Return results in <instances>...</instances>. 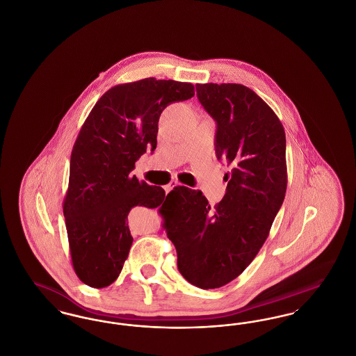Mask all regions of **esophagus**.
<instances>
[{"instance_id":"esophagus-1","label":"esophagus","mask_w":356,"mask_h":356,"mask_svg":"<svg viewBox=\"0 0 356 356\" xmlns=\"http://www.w3.org/2000/svg\"><path fill=\"white\" fill-rule=\"evenodd\" d=\"M180 186V183H177V181H173V183H170V184H168V186H164V189H165V192L168 193V192H170L175 186Z\"/></svg>"}]
</instances>
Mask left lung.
<instances>
[{"instance_id": "obj_1", "label": "left lung", "mask_w": 356, "mask_h": 356, "mask_svg": "<svg viewBox=\"0 0 356 356\" xmlns=\"http://www.w3.org/2000/svg\"><path fill=\"white\" fill-rule=\"evenodd\" d=\"M216 121L215 151L231 170L227 192L211 207L202 191L175 186L159 209L177 252V268L203 289L228 284L270 235L287 189L286 134L279 118L241 84H196Z\"/></svg>"}]
</instances>
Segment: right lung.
I'll list each match as a JSON object with an SVG mask.
<instances>
[{"label":"right lung","instance_id":"obj_1","mask_svg":"<svg viewBox=\"0 0 356 356\" xmlns=\"http://www.w3.org/2000/svg\"><path fill=\"white\" fill-rule=\"evenodd\" d=\"M193 96L191 83L149 77L111 88L85 120L70 154L63 211L72 264L86 286L108 287L119 277L134 241L129 211L165 204L161 186L131 172L156 149L161 112Z\"/></svg>","mask_w":356,"mask_h":356}]
</instances>
